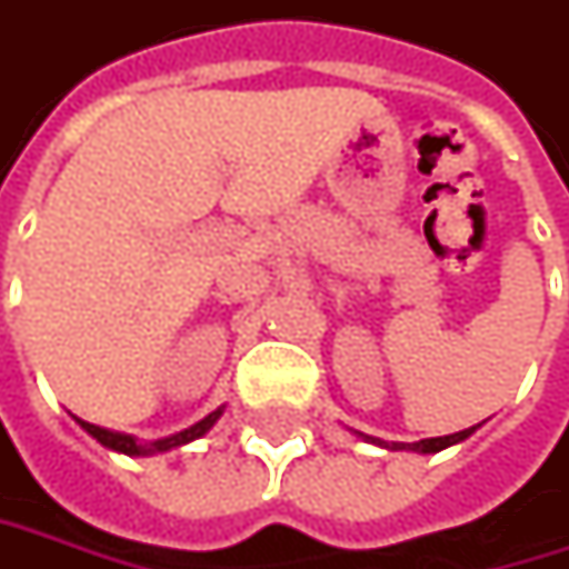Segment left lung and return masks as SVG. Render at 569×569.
I'll list each match as a JSON object with an SVG mask.
<instances>
[{"label":"left lung","mask_w":569,"mask_h":569,"mask_svg":"<svg viewBox=\"0 0 569 569\" xmlns=\"http://www.w3.org/2000/svg\"><path fill=\"white\" fill-rule=\"evenodd\" d=\"M478 430V427H471V430H461L452 432V436H432V439H420V442H382V439H372V436H362V439H369V442H376V446H385V449H410V452H420V456H432V452H442V449H449V446H456V442H465L471 432Z\"/></svg>","instance_id":"left-lung-1"}]
</instances>
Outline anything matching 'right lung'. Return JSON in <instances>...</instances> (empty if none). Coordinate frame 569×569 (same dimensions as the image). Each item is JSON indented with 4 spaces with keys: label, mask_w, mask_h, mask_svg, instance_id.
Returning <instances> with one entry per match:
<instances>
[{
    "label": "right lung",
    "mask_w": 569,
    "mask_h": 569,
    "mask_svg": "<svg viewBox=\"0 0 569 569\" xmlns=\"http://www.w3.org/2000/svg\"><path fill=\"white\" fill-rule=\"evenodd\" d=\"M222 410L226 408H216L212 413H207L200 423H193V427H187V430L174 432V436H164V439H152V442H139L137 436H130V432L104 430V427H94V423L79 420V417H76V423H79V427H82L88 436H94V439H98L104 449L123 452V456H159V452H171V449H178V446H187V442L200 439L203 432H210L212 423L222 417Z\"/></svg>",
    "instance_id": "add662e5"
}]
</instances>
